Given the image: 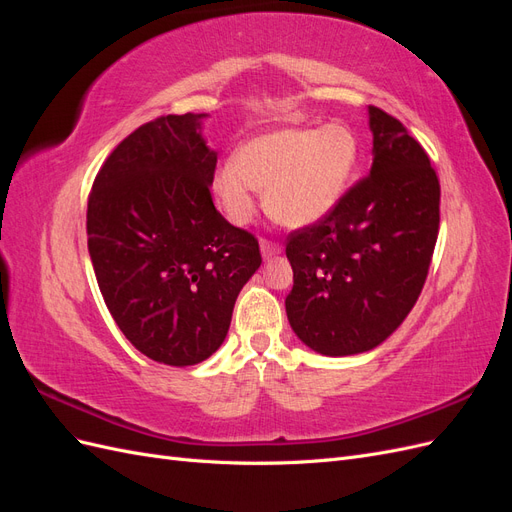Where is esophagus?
<instances>
[{"label":"esophagus","instance_id":"1","mask_svg":"<svg viewBox=\"0 0 512 512\" xmlns=\"http://www.w3.org/2000/svg\"><path fill=\"white\" fill-rule=\"evenodd\" d=\"M260 252H262V258H273L277 254H282V245L275 243V241H269V239H262L260 241Z\"/></svg>","mask_w":512,"mask_h":512}]
</instances>
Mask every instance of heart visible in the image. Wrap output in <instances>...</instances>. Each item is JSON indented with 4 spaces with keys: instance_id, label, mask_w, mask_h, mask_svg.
I'll return each instance as SVG.
<instances>
[{
    "instance_id": "b5f03b06",
    "label": "heart",
    "mask_w": 512,
    "mask_h": 512,
    "mask_svg": "<svg viewBox=\"0 0 512 512\" xmlns=\"http://www.w3.org/2000/svg\"><path fill=\"white\" fill-rule=\"evenodd\" d=\"M359 160L350 128L329 123L314 128H280L256 134L213 175V194L235 224L256 211V190L265 192L273 220L290 228L312 226L344 198Z\"/></svg>"
}]
</instances>
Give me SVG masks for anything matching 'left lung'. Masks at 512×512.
<instances>
[{
  "mask_svg": "<svg viewBox=\"0 0 512 512\" xmlns=\"http://www.w3.org/2000/svg\"><path fill=\"white\" fill-rule=\"evenodd\" d=\"M374 162L327 218L290 232L292 331L324 356L374 350L414 307L440 226V181L401 121L369 106Z\"/></svg>",
  "mask_w": 512,
  "mask_h": 512,
  "instance_id": "obj_1",
  "label": "left lung"
}]
</instances>
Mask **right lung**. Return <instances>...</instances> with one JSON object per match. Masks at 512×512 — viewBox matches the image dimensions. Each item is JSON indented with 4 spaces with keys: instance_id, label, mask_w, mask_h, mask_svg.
Here are the masks:
<instances>
[{
    "instance_id": "obj_1",
    "label": "right lung",
    "mask_w": 512,
    "mask_h": 512,
    "mask_svg": "<svg viewBox=\"0 0 512 512\" xmlns=\"http://www.w3.org/2000/svg\"><path fill=\"white\" fill-rule=\"evenodd\" d=\"M207 115L158 117L113 149L87 203V247L104 303L151 361L196 365L222 346L258 241L215 209Z\"/></svg>"
}]
</instances>
